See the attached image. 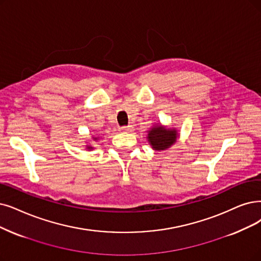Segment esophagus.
<instances>
[{"label":"esophagus","instance_id":"1","mask_svg":"<svg viewBox=\"0 0 261 261\" xmlns=\"http://www.w3.org/2000/svg\"><path fill=\"white\" fill-rule=\"evenodd\" d=\"M119 130L121 133H130V132H133V127L132 126H124V127H121Z\"/></svg>","mask_w":261,"mask_h":261}]
</instances>
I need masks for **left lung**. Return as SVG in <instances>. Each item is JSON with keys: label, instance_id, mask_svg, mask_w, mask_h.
I'll list each match as a JSON object with an SVG mask.
<instances>
[{"label": "left lung", "instance_id": "left-lung-1", "mask_svg": "<svg viewBox=\"0 0 261 261\" xmlns=\"http://www.w3.org/2000/svg\"><path fill=\"white\" fill-rule=\"evenodd\" d=\"M147 132V140L151 148L155 151L169 149L180 137L179 130L175 127H168L161 123L153 124V126Z\"/></svg>", "mask_w": 261, "mask_h": 261}]
</instances>
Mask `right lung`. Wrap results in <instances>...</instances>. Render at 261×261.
<instances>
[{
	"label": "right lung",
	"instance_id": "add662e5",
	"mask_svg": "<svg viewBox=\"0 0 261 261\" xmlns=\"http://www.w3.org/2000/svg\"><path fill=\"white\" fill-rule=\"evenodd\" d=\"M100 139V136L99 135H93L92 136V140L93 141H98ZM93 149H94V147H92V145L89 143V144H86V150H89V151H92Z\"/></svg>",
	"mask_w": 261,
	"mask_h": 261
}]
</instances>
